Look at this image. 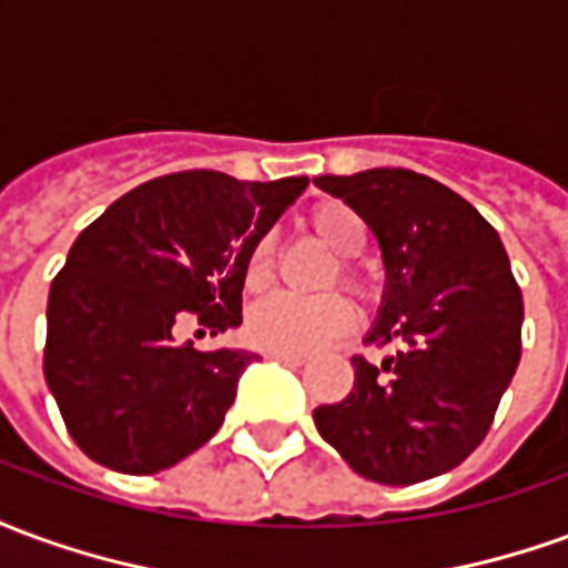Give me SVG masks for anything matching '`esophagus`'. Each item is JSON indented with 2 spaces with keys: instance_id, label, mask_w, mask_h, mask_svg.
<instances>
[{
  "instance_id": "1",
  "label": "esophagus",
  "mask_w": 568,
  "mask_h": 568,
  "mask_svg": "<svg viewBox=\"0 0 568 568\" xmlns=\"http://www.w3.org/2000/svg\"><path fill=\"white\" fill-rule=\"evenodd\" d=\"M264 358L283 362V365H304V362H307L304 356H292V353H273V349H264Z\"/></svg>"
}]
</instances>
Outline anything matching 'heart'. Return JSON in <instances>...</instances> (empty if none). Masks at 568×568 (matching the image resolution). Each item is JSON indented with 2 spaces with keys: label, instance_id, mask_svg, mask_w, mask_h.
<instances>
[{
  "label": "heart",
  "instance_id": "b5f03b06",
  "mask_svg": "<svg viewBox=\"0 0 568 568\" xmlns=\"http://www.w3.org/2000/svg\"><path fill=\"white\" fill-rule=\"evenodd\" d=\"M310 231L328 246L334 255H341L334 280H341L349 295H356L365 307H374L381 301L383 288L377 276L358 267L356 255L365 252L368 243V224L353 206L341 200H325L310 212ZM243 280L248 292L267 288L273 280V246L267 236L252 243L243 264ZM356 325V310L341 295L325 297H295V295H271L261 297L246 316V334L258 349L273 353H292V356H310L325 344L353 332Z\"/></svg>",
  "mask_w": 568,
  "mask_h": 568
}]
</instances>
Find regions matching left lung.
<instances>
[{"instance_id": "obj_1", "label": "left lung", "mask_w": 568, "mask_h": 568, "mask_svg": "<svg viewBox=\"0 0 568 568\" xmlns=\"http://www.w3.org/2000/svg\"><path fill=\"white\" fill-rule=\"evenodd\" d=\"M365 219L386 261V301L353 356L356 383L313 410L353 471L410 487L465 463L487 438L520 362L524 295L496 227L456 191L402 166L320 175Z\"/></svg>"}]
</instances>
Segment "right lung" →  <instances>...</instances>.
<instances>
[{
    "instance_id": "right-lung-1",
    "label": "right lung",
    "mask_w": 568,
    "mask_h": 568,
    "mask_svg": "<svg viewBox=\"0 0 568 568\" xmlns=\"http://www.w3.org/2000/svg\"><path fill=\"white\" fill-rule=\"evenodd\" d=\"M304 187V175L185 170L133 187L81 231L48 295L44 381L84 456L154 475L219 432L255 356L175 344V332L243 322L248 248Z\"/></svg>"
}]
</instances>
